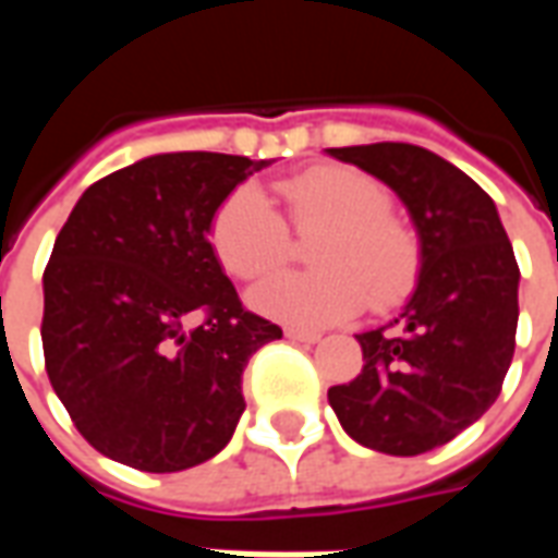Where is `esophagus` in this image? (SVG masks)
<instances>
[{"label": "esophagus", "mask_w": 558, "mask_h": 558, "mask_svg": "<svg viewBox=\"0 0 558 558\" xmlns=\"http://www.w3.org/2000/svg\"><path fill=\"white\" fill-rule=\"evenodd\" d=\"M283 335L290 340H295V343H316V340H319L316 331H302V328H287Z\"/></svg>", "instance_id": "esophagus-1"}]
</instances>
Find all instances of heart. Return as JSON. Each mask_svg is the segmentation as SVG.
Here are the masks:
<instances>
[{
    "label": "heart",
    "instance_id": "1",
    "mask_svg": "<svg viewBox=\"0 0 558 558\" xmlns=\"http://www.w3.org/2000/svg\"><path fill=\"white\" fill-rule=\"evenodd\" d=\"M287 219L311 244L314 271L275 275L251 292L259 314L292 326L343 323L371 302L386 311L403 302L421 271L418 235L391 215V194L371 172L328 163L278 184ZM208 244L239 280L271 275L287 263L292 235L278 208L251 184L223 196L208 220Z\"/></svg>",
    "mask_w": 558,
    "mask_h": 558
}]
</instances>
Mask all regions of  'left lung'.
Returning a JSON list of instances; mask_svg holds the SVG:
<instances>
[{
  "label": "left lung",
  "instance_id": "obj_1",
  "mask_svg": "<svg viewBox=\"0 0 558 558\" xmlns=\"http://www.w3.org/2000/svg\"><path fill=\"white\" fill-rule=\"evenodd\" d=\"M386 182L418 230L421 271L395 323L359 335L364 367L328 403L355 442L415 457L490 410L514 359L517 268L493 199L410 143L328 148Z\"/></svg>",
  "mask_w": 558,
  "mask_h": 558
}]
</instances>
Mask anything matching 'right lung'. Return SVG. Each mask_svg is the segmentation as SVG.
Segmentation results:
<instances>
[{
  "instance_id": "right-lung-1",
  "label": "right lung",
  "mask_w": 558,
  "mask_h": 558,
  "mask_svg": "<svg viewBox=\"0 0 558 558\" xmlns=\"http://www.w3.org/2000/svg\"><path fill=\"white\" fill-rule=\"evenodd\" d=\"M266 163L151 155L86 187L56 235L44 268V364L104 457L182 472L232 439L247 359L283 331L244 311L208 244V220Z\"/></svg>"
}]
</instances>
